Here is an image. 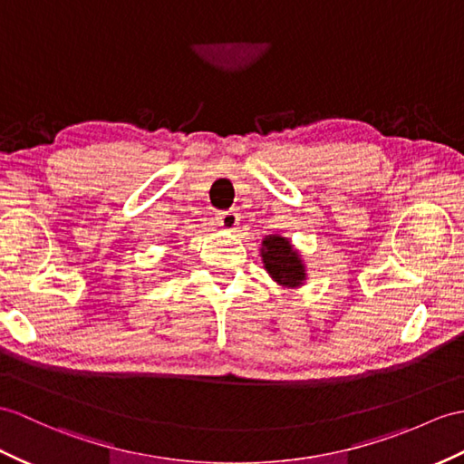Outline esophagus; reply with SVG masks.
Returning <instances> with one entry per match:
<instances>
[{"label":"esophagus","instance_id":"esophagus-1","mask_svg":"<svg viewBox=\"0 0 464 464\" xmlns=\"http://www.w3.org/2000/svg\"><path fill=\"white\" fill-rule=\"evenodd\" d=\"M218 225H219L221 229H225V231L237 229V225H239V213H237L235 209L218 213Z\"/></svg>","mask_w":464,"mask_h":464}]
</instances>
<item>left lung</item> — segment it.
Listing matches in <instances>:
<instances>
[{
    "label": "left lung",
    "mask_w": 464,
    "mask_h": 464,
    "mask_svg": "<svg viewBox=\"0 0 464 464\" xmlns=\"http://www.w3.org/2000/svg\"><path fill=\"white\" fill-rule=\"evenodd\" d=\"M263 263L276 283L298 286L304 281V266L285 237H268L263 241Z\"/></svg>",
    "instance_id": "obj_1"
}]
</instances>
